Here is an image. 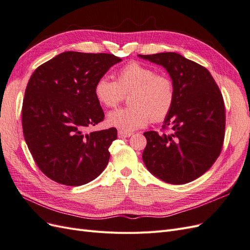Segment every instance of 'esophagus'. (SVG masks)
Instances as JSON below:
<instances>
[{
  "instance_id": "esophagus-1",
  "label": "esophagus",
  "mask_w": 250,
  "mask_h": 250,
  "mask_svg": "<svg viewBox=\"0 0 250 250\" xmlns=\"http://www.w3.org/2000/svg\"><path fill=\"white\" fill-rule=\"evenodd\" d=\"M131 135H132V133H130V132H124V131H119V132H118V137H119L120 139L129 138V137H131Z\"/></svg>"
}]
</instances>
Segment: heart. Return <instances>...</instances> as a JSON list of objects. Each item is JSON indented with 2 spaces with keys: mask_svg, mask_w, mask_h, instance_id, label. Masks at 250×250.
Listing matches in <instances>:
<instances>
[{
  "mask_svg": "<svg viewBox=\"0 0 250 250\" xmlns=\"http://www.w3.org/2000/svg\"><path fill=\"white\" fill-rule=\"evenodd\" d=\"M98 102L105 107H115L125 95L130 94L131 106L112 110L107 124L124 132L145 127L152 119L161 122L169 116L175 103V85L166 74L139 62H130L117 72L116 81L106 77L98 79L94 86Z\"/></svg>",
  "mask_w": 250,
  "mask_h": 250,
  "instance_id": "b5f03b06",
  "label": "heart"
}]
</instances>
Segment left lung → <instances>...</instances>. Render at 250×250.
I'll return each instance as SVG.
<instances>
[{"mask_svg": "<svg viewBox=\"0 0 250 250\" xmlns=\"http://www.w3.org/2000/svg\"><path fill=\"white\" fill-rule=\"evenodd\" d=\"M163 65L175 85V103L163 129L147 131L143 161L154 176L172 185L200 177L220 154L225 131L222 94L206 67L178 53L139 55Z\"/></svg>", "mask_w": 250, "mask_h": 250, "instance_id": "8db88e82", "label": "left lung"}]
</instances>
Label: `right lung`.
Instances as JSON below:
<instances>
[{
	"instance_id": "add662e5",
	"label": "right lung",
	"mask_w": 250,
	"mask_h": 250,
	"mask_svg": "<svg viewBox=\"0 0 250 250\" xmlns=\"http://www.w3.org/2000/svg\"><path fill=\"white\" fill-rule=\"evenodd\" d=\"M120 62L106 53L67 51L30 77L21 108L22 132L37 167L50 179L82 186L106 168L117 129H85L104 120L95 83Z\"/></svg>"
}]
</instances>
